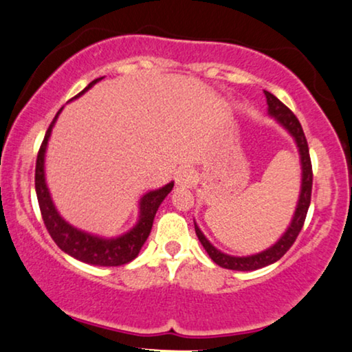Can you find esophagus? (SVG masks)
<instances>
[{
    "label": "esophagus",
    "mask_w": 352,
    "mask_h": 352,
    "mask_svg": "<svg viewBox=\"0 0 352 352\" xmlns=\"http://www.w3.org/2000/svg\"><path fill=\"white\" fill-rule=\"evenodd\" d=\"M175 183L177 186L191 188L197 183V175L195 174V170L190 169V167H182V169H178L175 175Z\"/></svg>",
    "instance_id": "esophagus-1"
}]
</instances>
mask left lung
Returning <instances> with one entry per match:
<instances>
[{"label":"left lung","instance_id":"1","mask_svg":"<svg viewBox=\"0 0 352 352\" xmlns=\"http://www.w3.org/2000/svg\"><path fill=\"white\" fill-rule=\"evenodd\" d=\"M265 96H266V103H268V115L271 118H274L277 124L284 127L285 131L290 133V137L294 138L296 148H298L300 164H301L300 196H298V202H296L294 217H292L290 225L284 231V234L276 241V244L254 255L234 256L219 250L217 247L210 244L209 239H207L204 232L201 231V228L197 226V223L195 221L197 239L201 241L202 247H204L210 258L214 260L217 265L221 266V268L232 270V271H255V270L265 268V266L268 265H273L277 260H280L282 256L285 255V252L289 250L292 244L295 242L296 236L300 234L301 228H303V223H305L306 214H308L309 202H311V190H313V167H311L309 148H308V142H306L303 129H301V124L300 121L296 120V116L279 100V98L274 97L273 94L268 91H265Z\"/></svg>","mask_w":352,"mask_h":352}]
</instances>
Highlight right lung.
Masks as SVG:
<instances>
[{
    "label": "right lung",
    "mask_w": 352,
    "mask_h": 352,
    "mask_svg": "<svg viewBox=\"0 0 352 352\" xmlns=\"http://www.w3.org/2000/svg\"><path fill=\"white\" fill-rule=\"evenodd\" d=\"M102 78L94 79L89 86L78 94L81 97L84 92L89 91L94 84H97ZM63 107L57 111L56 118L49 126L46 135H44L43 145L39 148L38 160H36V170H34V188H36L38 204L41 209V215L46 225L49 234L54 239V242L60 247V249L68 254L73 258H76L82 263L96 265V266H121L132 261L138 255V252L145 244L151 232L153 220L162 201L169 195L174 188V182L167 183L160 190L148 191L143 195L138 201V220L131 230L122 232V234L116 237H102L97 234H91V232L79 230L63 219L58 214L56 204H54L51 191H49L46 183V169H44V162H46V151L47 143L51 138L52 127L56 126V121L58 115H60Z\"/></svg>",
    "instance_id": "obj_1"
}]
</instances>
